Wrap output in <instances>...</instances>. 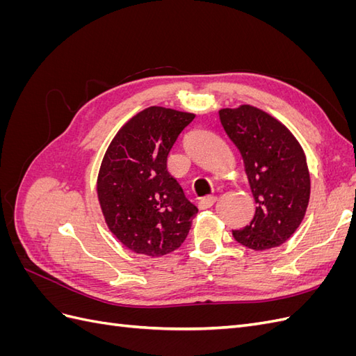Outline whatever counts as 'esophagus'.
Returning <instances> with one entry per match:
<instances>
[{
  "instance_id": "esophagus-1",
  "label": "esophagus",
  "mask_w": 356,
  "mask_h": 356,
  "mask_svg": "<svg viewBox=\"0 0 356 356\" xmlns=\"http://www.w3.org/2000/svg\"><path fill=\"white\" fill-rule=\"evenodd\" d=\"M217 202V197L215 196H208V197H202L199 202H197V207L200 208V209H208V208H211L212 204Z\"/></svg>"
}]
</instances>
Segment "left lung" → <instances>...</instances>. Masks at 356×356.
I'll return each mask as SVG.
<instances>
[{
  "instance_id": "left-lung-1",
  "label": "left lung",
  "mask_w": 356,
  "mask_h": 356,
  "mask_svg": "<svg viewBox=\"0 0 356 356\" xmlns=\"http://www.w3.org/2000/svg\"><path fill=\"white\" fill-rule=\"evenodd\" d=\"M225 134L239 148L257 208L234 239L255 251L286 242L305 218L310 197L306 156L288 129L251 105L220 110Z\"/></svg>"
}]
</instances>
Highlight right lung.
<instances>
[{
    "instance_id": "obj_1",
    "label": "right lung",
    "mask_w": 356,
    "mask_h": 356,
    "mask_svg": "<svg viewBox=\"0 0 356 356\" xmlns=\"http://www.w3.org/2000/svg\"><path fill=\"white\" fill-rule=\"evenodd\" d=\"M195 114L149 106L117 132L98 175L110 230L136 254L160 257L186 241L197 213L168 172V156Z\"/></svg>"
}]
</instances>
